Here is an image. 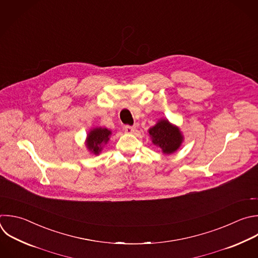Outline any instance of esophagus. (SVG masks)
Instances as JSON below:
<instances>
[{
    "instance_id": "esophagus-1",
    "label": "esophagus",
    "mask_w": 258,
    "mask_h": 258,
    "mask_svg": "<svg viewBox=\"0 0 258 258\" xmlns=\"http://www.w3.org/2000/svg\"><path fill=\"white\" fill-rule=\"evenodd\" d=\"M123 130H124V132H125V133H127V134H132V133L135 131V127H134V126H132V125H124V126H123Z\"/></svg>"
}]
</instances>
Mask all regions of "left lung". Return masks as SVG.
I'll return each instance as SVG.
<instances>
[{
  "instance_id": "left-lung-1",
  "label": "left lung",
  "mask_w": 258,
  "mask_h": 258,
  "mask_svg": "<svg viewBox=\"0 0 258 258\" xmlns=\"http://www.w3.org/2000/svg\"><path fill=\"white\" fill-rule=\"evenodd\" d=\"M149 134L154 145L159 146L166 154L175 152L182 142V136L179 130L171 125L165 119L160 120L155 126L150 128Z\"/></svg>"
}]
</instances>
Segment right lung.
Here are the masks:
<instances>
[{
  "mask_svg": "<svg viewBox=\"0 0 258 258\" xmlns=\"http://www.w3.org/2000/svg\"><path fill=\"white\" fill-rule=\"evenodd\" d=\"M111 135V132L108 131L107 128H94L93 131L90 132L88 135V140H87V146L90 151H92L94 154H99L102 145L106 144L109 140V136Z\"/></svg>",
  "mask_w": 258,
  "mask_h": 258,
  "instance_id": "1",
  "label": "right lung"
}]
</instances>
